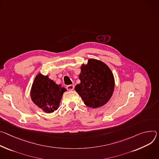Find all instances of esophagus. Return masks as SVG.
<instances>
[{
	"instance_id": "obj_1",
	"label": "esophagus",
	"mask_w": 159,
	"mask_h": 159,
	"mask_svg": "<svg viewBox=\"0 0 159 159\" xmlns=\"http://www.w3.org/2000/svg\"><path fill=\"white\" fill-rule=\"evenodd\" d=\"M75 89V85L74 84H70V85H67L66 86V89L68 91H72L73 90Z\"/></svg>"
}]
</instances>
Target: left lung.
Masks as SVG:
<instances>
[{
	"label": "left lung",
	"mask_w": 159,
	"mask_h": 159,
	"mask_svg": "<svg viewBox=\"0 0 159 159\" xmlns=\"http://www.w3.org/2000/svg\"><path fill=\"white\" fill-rule=\"evenodd\" d=\"M79 78L81 82L75 89L88 107H100L111 98L114 78L110 68L103 62L89 59L86 64H82Z\"/></svg>",
	"instance_id": "8db88e82"
}]
</instances>
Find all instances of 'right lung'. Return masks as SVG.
Instances as JSON below:
<instances>
[{
	"mask_svg": "<svg viewBox=\"0 0 159 159\" xmlns=\"http://www.w3.org/2000/svg\"><path fill=\"white\" fill-rule=\"evenodd\" d=\"M66 89L61 85L39 73L35 77L31 86L30 96L33 102L46 113L56 111L62 95Z\"/></svg>",
	"mask_w": 159,
	"mask_h": 159,
	"instance_id": "right-lung-1",
	"label": "right lung"
}]
</instances>
